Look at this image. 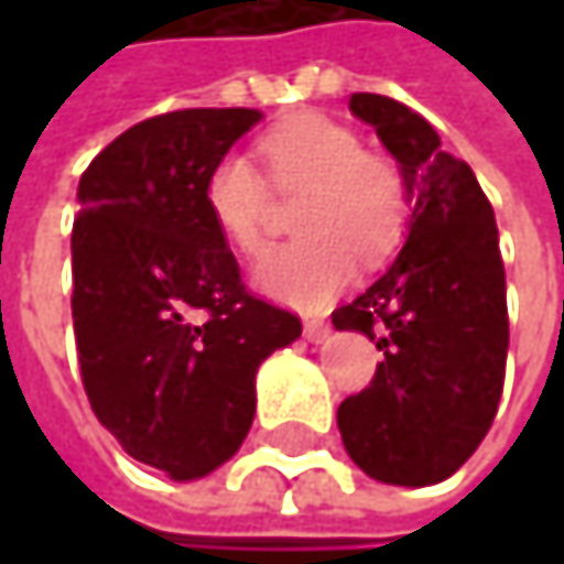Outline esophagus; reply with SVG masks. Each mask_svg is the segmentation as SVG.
<instances>
[{"mask_svg": "<svg viewBox=\"0 0 564 564\" xmlns=\"http://www.w3.org/2000/svg\"><path fill=\"white\" fill-rule=\"evenodd\" d=\"M329 323H323V319H306L303 323V336L310 339V343H326L329 339Z\"/></svg>", "mask_w": 564, "mask_h": 564, "instance_id": "obj_1", "label": "esophagus"}]
</instances>
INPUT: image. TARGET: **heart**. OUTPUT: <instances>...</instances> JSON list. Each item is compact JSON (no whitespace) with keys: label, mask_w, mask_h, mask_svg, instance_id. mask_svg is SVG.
Wrapping results in <instances>:
<instances>
[{"label":"heart","mask_w":564,"mask_h":564,"mask_svg":"<svg viewBox=\"0 0 564 564\" xmlns=\"http://www.w3.org/2000/svg\"><path fill=\"white\" fill-rule=\"evenodd\" d=\"M261 156L281 188H303L296 205V235L271 248L251 271L254 286L286 306H326L362 264L382 261L404 228V182L362 140L319 113L293 117L261 140ZM202 202L221 238L241 254L264 248L268 185L258 166L241 156H221L202 185Z\"/></svg>","instance_id":"heart-1"}]
</instances>
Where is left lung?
<instances>
[{
	"label": "left lung",
	"mask_w": 564,
	"mask_h": 564,
	"mask_svg": "<svg viewBox=\"0 0 564 564\" xmlns=\"http://www.w3.org/2000/svg\"><path fill=\"white\" fill-rule=\"evenodd\" d=\"M404 182L408 238L392 268L333 313L366 333L382 362L339 411L346 454L392 487L447 480L487 437L507 372V274L494 208L474 170L441 150L437 130L382 94H352Z\"/></svg>",
	"instance_id": "1"
}]
</instances>
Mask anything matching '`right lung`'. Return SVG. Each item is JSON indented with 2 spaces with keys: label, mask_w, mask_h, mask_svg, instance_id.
Returning a JSON list of instances; mask_svg holds the SVG:
<instances>
[{
  "label": "right lung",
  "mask_w": 564,
  "mask_h": 564,
  "mask_svg": "<svg viewBox=\"0 0 564 564\" xmlns=\"http://www.w3.org/2000/svg\"><path fill=\"white\" fill-rule=\"evenodd\" d=\"M261 117L198 107L143 120L77 185L70 313L84 392L133 460L178 484L238 454L261 362L300 339L293 313L245 290L202 202L208 170Z\"/></svg>",
  "instance_id": "obj_1"
}]
</instances>
